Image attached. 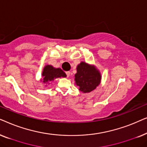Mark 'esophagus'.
Segmentation results:
<instances>
[{
    "mask_svg": "<svg viewBox=\"0 0 147 147\" xmlns=\"http://www.w3.org/2000/svg\"><path fill=\"white\" fill-rule=\"evenodd\" d=\"M65 73H66V75H67V77H69V76H70V71H66Z\"/></svg>",
    "mask_w": 147,
    "mask_h": 147,
    "instance_id": "1",
    "label": "esophagus"
}]
</instances>
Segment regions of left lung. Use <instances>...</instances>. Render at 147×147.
Returning a JSON list of instances; mask_svg holds the SVG:
<instances>
[{"instance_id":"obj_1","label":"left lung","mask_w":147,"mask_h":147,"mask_svg":"<svg viewBox=\"0 0 147 147\" xmlns=\"http://www.w3.org/2000/svg\"><path fill=\"white\" fill-rule=\"evenodd\" d=\"M76 69L77 73L75 74V81L80 91L89 93L95 90L100 84L101 74L95 66L82 61Z\"/></svg>"}]
</instances>
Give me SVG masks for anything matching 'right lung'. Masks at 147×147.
Returning a JSON list of instances; mask_svg holds the SVG:
<instances>
[{"mask_svg": "<svg viewBox=\"0 0 147 147\" xmlns=\"http://www.w3.org/2000/svg\"><path fill=\"white\" fill-rule=\"evenodd\" d=\"M41 76L43 77V82L45 84L53 81L54 79H56L57 78L66 77L65 73L61 69L55 68L50 65L45 66Z\"/></svg>", "mask_w": 147, "mask_h": 147, "instance_id": "obj_1", "label": "right lung"}]
</instances>
